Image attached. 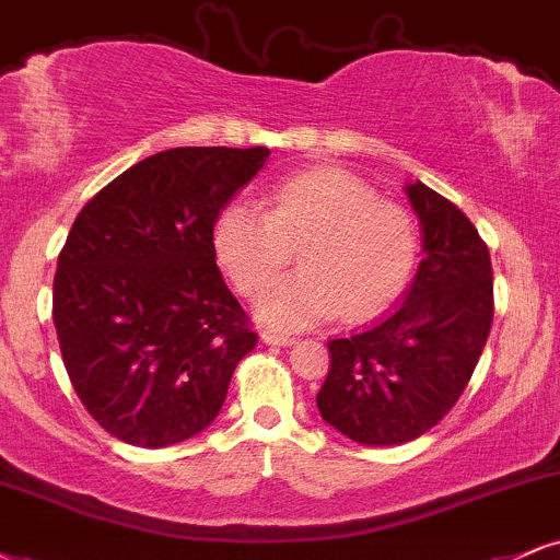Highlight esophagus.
I'll list each match as a JSON object with an SVG mask.
<instances>
[{
  "instance_id": "obj_1",
  "label": "esophagus",
  "mask_w": 560,
  "mask_h": 560,
  "mask_svg": "<svg viewBox=\"0 0 560 560\" xmlns=\"http://www.w3.org/2000/svg\"><path fill=\"white\" fill-rule=\"evenodd\" d=\"M261 337V342L265 345H282V348H285V345H293L295 342V337H291V335H280V332H261L259 335Z\"/></svg>"
}]
</instances>
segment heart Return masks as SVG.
Returning <instances> with one entry per match:
<instances>
[{"label":"heart","instance_id":"obj_1","mask_svg":"<svg viewBox=\"0 0 560 560\" xmlns=\"http://www.w3.org/2000/svg\"><path fill=\"white\" fill-rule=\"evenodd\" d=\"M302 246L304 267L271 278ZM215 254L246 295L259 293L257 319L295 332L332 319H369L405 291L418 259L410 215L378 202L361 178L337 168L288 176L269 195V210L236 199L215 223Z\"/></svg>","mask_w":560,"mask_h":560}]
</instances>
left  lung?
<instances>
[{
	"label": "left lung",
	"instance_id": "left-lung-1",
	"mask_svg": "<svg viewBox=\"0 0 560 560\" xmlns=\"http://www.w3.org/2000/svg\"><path fill=\"white\" fill-rule=\"evenodd\" d=\"M423 259L402 301L371 327L329 340L322 420L363 446L423 436L457 405L493 324L491 254L475 225L423 182L405 184Z\"/></svg>",
	"mask_w": 560,
	"mask_h": 560
}]
</instances>
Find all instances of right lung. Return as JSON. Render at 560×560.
Listing matches in <instances>:
<instances>
[{
    "instance_id": "right-lung-1",
    "label": "right lung",
    "mask_w": 560,
    "mask_h": 560,
    "mask_svg": "<svg viewBox=\"0 0 560 560\" xmlns=\"http://www.w3.org/2000/svg\"><path fill=\"white\" fill-rule=\"evenodd\" d=\"M267 148H174L103 186L54 278V327L74 392L116 439L161 448L218 418L257 335L215 265L220 210Z\"/></svg>"
}]
</instances>
